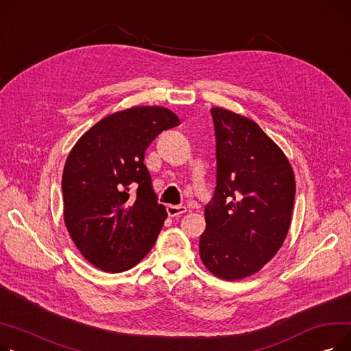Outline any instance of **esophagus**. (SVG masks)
Here are the masks:
<instances>
[{
	"label": "esophagus",
	"instance_id": "obj_1",
	"mask_svg": "<svg viewBox=\"0 0 351 351\" xmlns=\"http://www.w3.org/2000/svg\"><path fill=\"white\" fill-rule=\"evenodd\" d=\"M166 212H168L169 216H179V215H183L186 212V208L182 206V205H168L166 206Z\"/></svg>",
	"mask_w": 351,
	"mask_h": 351
}]
</instances>
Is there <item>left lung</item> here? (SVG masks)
Wrapping results in <instances>:
<instances>
[{
	"instance_id": "left-lung-1",
	"label": "left lung",
	"mask_w": 351,
	"mask_h": 351,
	"mask_svg": "<svg viewBox=\"0 0 351 351\" xmlns=\"http://www.w3.org/2000/svg\"><path fill=\"white\" fill-rule=\"evenodd\" d=\"M216 188L199 241L206 269L225 280L259 271L287 236L296 195L291 165L252 119L212 108Z\"/></svg>"
}]
</instances>
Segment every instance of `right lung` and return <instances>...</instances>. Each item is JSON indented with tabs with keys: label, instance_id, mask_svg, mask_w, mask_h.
Wrapping results in <instances>:
<instances>
[{
	"label": "right lung",
	"instance_id": "right-lung-1",
	"mask_svg": "<svg viewBox=\"0 0 351 351\" xmlns=\"http://www.w3.org/2000/svg\"><path fill=\"white\" fill-rule=\"evenodd\" d=\"M180 123L162 106H134L101 119L69 152L62 173L64 220L95 267L119 273L154 247L168 217L143 163L145 151Z\"/></svg>",
	"mask_w": 351,
	"mask_h": 351
}]
</instances>
